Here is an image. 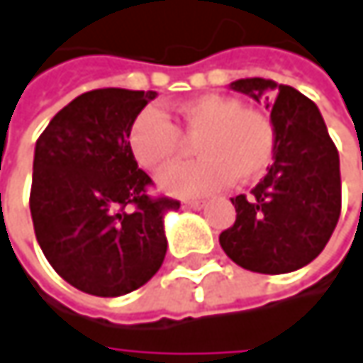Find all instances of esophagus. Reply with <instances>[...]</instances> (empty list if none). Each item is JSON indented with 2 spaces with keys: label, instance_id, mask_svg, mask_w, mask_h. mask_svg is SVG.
I'll use <instances>...</instances> for the list:
<instances>
[{
  "label": "esophagus",
  "instance_id": "esophagus-1",
  "mask_svg": "<svg viewBox=\"0 0 363 363\" xmlns=\"http://www.w3.org/2000/svg\"><path fill=\"white\" fill-rule=\"evenodd\" d=\"M206 206V201H201V199H186L184 201V208H191V210H201Z\"/></svg>",
  "mask_w": 363,
  "mask_h": 363
}]
</instances>
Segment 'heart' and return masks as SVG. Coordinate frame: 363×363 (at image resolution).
I'll return each mask as SVG.
<instances>
[{
	"instance_id": "b5f03b06",
	"label": "heart",
	"mask_w": 363,
	"mask_h": 363,
	"mask_svg": "<svg viewBox=\"0 0 363 363\" xmlns=\"http://www.w3.org/2000/svg\"><path fill=\"white\" fill-rule=\"evenodd\" d=\"M195 141L197 160L172 166L160 186L172 195H206L226 182H249L264 174L277 147V128L262 110L228 95H201L179 106V126L157 108H145L128 128V149L149 172L170 166Z\"/></svg>"
}]
</instances>
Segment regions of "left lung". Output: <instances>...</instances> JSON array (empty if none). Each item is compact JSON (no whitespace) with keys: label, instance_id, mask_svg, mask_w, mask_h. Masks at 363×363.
Returning a JSON list of instances; mask_svg holds the SVG:
<instances>
[{"label":"left lung","instance_id":"8db88e82","mask_svg":"<svg viewBox=\"0 0 363 363\" xmlns=\"http://www.w3.org/2000/svg\"><path fill=\"white\" fill-rule=\"evenodd\" d=\"M230 89L257 101L267 95L277 147L274 164L251 193L230 197L237 220L222 230L220 245L251 272L299 270L322 253L341 216L337 145L315 104L297 89L266 79H241Z\"/></svg>","mask_w":363,"mask_h":363}]
</instances>
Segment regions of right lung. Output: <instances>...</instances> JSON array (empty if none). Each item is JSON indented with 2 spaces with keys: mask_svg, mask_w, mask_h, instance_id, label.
I'll list each match as a JSON object with an SVG mask.
<instances>
[{
  "mask_svg": "<svg viewBox=\"0 0 363 363\" xmlns=\"http://www.w3.org/2000/svg\"><path fill=\"white\" fill-rule=\"evenodd\" d=\"M155 91L93 89L37 139L30 216L51 268L79 291L120 297L166 257L164 216L181 201L149 195L153 181L128 149V128Z\"/></svg>",
  "mask_w": 363,
  "mask_h": 363,
  "instance_id": "add662e5",
  "label": "right lung"
}]
</instances>
